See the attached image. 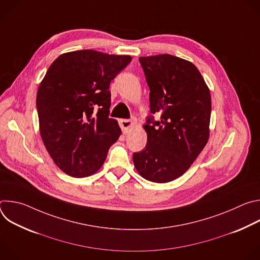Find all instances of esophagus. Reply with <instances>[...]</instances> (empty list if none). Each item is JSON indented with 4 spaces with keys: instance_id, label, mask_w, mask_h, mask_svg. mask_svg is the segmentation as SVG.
<instances>
[{
    "instance_id": "esophagus-1",
    "label": "esophagus",
    "mask_w": 260,
    "mask_h": 260,
    "mask_svg": "<svg viewBox=\"0 0 260 260\" xmlns=\"http://www.w3.org/2000/svg\"><path fill=\"white\" fill-rule=\"evenodd\" d=\"M119 124L121 126L123 134H127L128 131L136 124V121L131 120V119H121V120H119Z\"/></svg>"
}]
</instances>
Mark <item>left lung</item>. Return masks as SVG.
Masks as SVG:
<instances>
[{
  "label": "left lung",
  "instance_id": "obj_1",
  "mask_svg": "<svg viewBox=\"0 0 260 260\" xmlns=\"http://www.w3.org/2000/svg\"><path fill=\"white\" fill-rule=\"evenodd\" d=\"M139 60L150 88V111L160 113V120L147 118V145L133 160L144 179L167 183L186 172L208 143L210 89L186 59L158 54Z\"/></svg>",
  "mask_w": 260,
  "mask_h": 260
}]
</instances>
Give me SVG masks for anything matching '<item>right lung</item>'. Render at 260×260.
<instances>
[{
    "instance_id": "obj_1",
    "label": "right lung",
    "mask_w": 260,
    "mask_h": 260,
    "mask_svg": "<svg viewBox=\"0 0 260 260\" xmlns=\"http://www.w3.org/2000/svg\"><path fill=\"white\" fill-rule=\"evenodd\" d=\"M131 60L86 49L60 54L47 70L36 100L39 128L63 173L88 177L104 165L121 135L117 120L109 118V85Z\"/></svg>"
}]
</instances>
